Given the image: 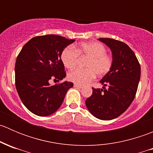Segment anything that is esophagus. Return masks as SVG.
I'll return each instance as SVG.
<instances>
[{
  "label": "esophagus",
  "mask_w": 153,
  "mask_h": 153,
  "mask_svg": "<svg viewBox=\"0 0 153 153\" xmlns=\"http://www.w3.org/2000/svg\"><path fill=\"white\" fill-rule=\"evenodd\" d=\"M74 86H75V88H78V89H82V86L81 85H78V84H74Z\"/></svg>",
  "instance_id": "esophagus-1"
}]
</instances>
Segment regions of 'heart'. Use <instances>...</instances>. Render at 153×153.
<instances>
[{
  "label": "heart",
  "instance_id": "b5f03b06",
  "mask_svg": "<svg viewBox=\"0 0 153 153\" xmlns=\"http://www.w3.org/2000/svg\"><path fill=\"white\" fill-rule=\"evenodd\" d=\"M78 55L88 57L85 63L86 69H75L68 73L69 81L78 85H85L98 76L106 75L112 66V58L106 54V48L98 42L83 43L78 46H68L62 50L61 60L67 69L76 65Z\"/></svg>",
  "mask_w": 153,
  "mask_h": 153
}]
</instances>
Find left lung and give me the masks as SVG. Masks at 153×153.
<instances>
[{
  "mask_svg": "<svg viewBox=\"0 0 153 153\" xmlns=\"http://www.w3.org/2000/svg\"><path fill=\"white\" fill-rule=\"evenodd\" d=\"M98 41L110 49L112 66L100 81L102 89L92 88V95L85 104L95 118L109 121L120 116L132 104L140 81L141 67L133 51L125 43L112 38Z\"/></svg>",
  "mask_w": 153,
  "mask_h": 153,
  "instance_id": "left-lung-1",
  "label": "left lung"
}]
</instances>
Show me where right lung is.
Listing matches in <instances>:
<instances>
[{
  "instance_id": "obj_1",
  "label": "right lung",
  "mask_w": 153,
  "mask_h": 153,
  "mask_svg": "<svg viewBox=\"0 0 153 153\" xmlns=\"http://www.w3.org/2000/svg\"><path fill=\"white\" fill-rule=\"evenodd\" d=\"M74 41L55 35L37 36L29 40L17 57V91L24 106L35 115L48 116L56 112L73 86L68 81L52 86L49 81H59L66 77L61 53Z\"/></svg>"
}]
</instances>
